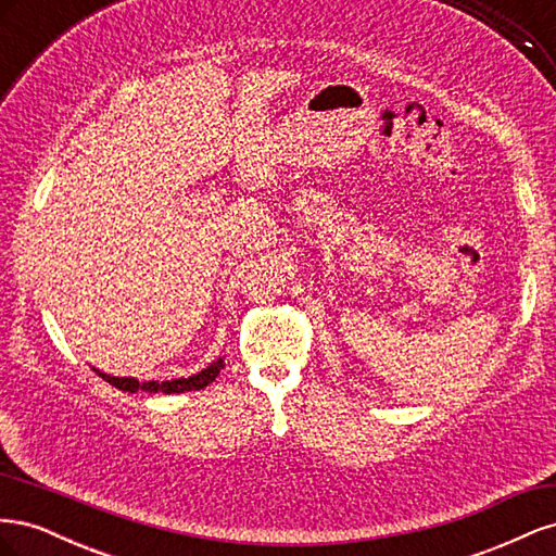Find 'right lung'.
I'll list each match as a JSON object with an SVG mask.
<instances>
[{
  "label": "right lung",
  "mask_w": 556,
  "mask_h": 556,
  "mask_svg": "<svg viewBox=\"0 0 556 556\" xmlns=\"http://www.w3.org/2000/svg\"><path fill=\"white\" fill-rule=\"evenodd\" d=\"M220 368H225V357L215 359L213 364H208L206 368H201L199 374L194 376H188V378H172V380H137V378H117V376H109V374H102L99 368H94L97 376H102L109 384L117 387V390L123 392H148V394H157V392H164V394H180V392H192V390H204V387L208 382H213L217 376H220Z\"/></svg>",
  "instance_id": "add662e5"
}]
</instances>
